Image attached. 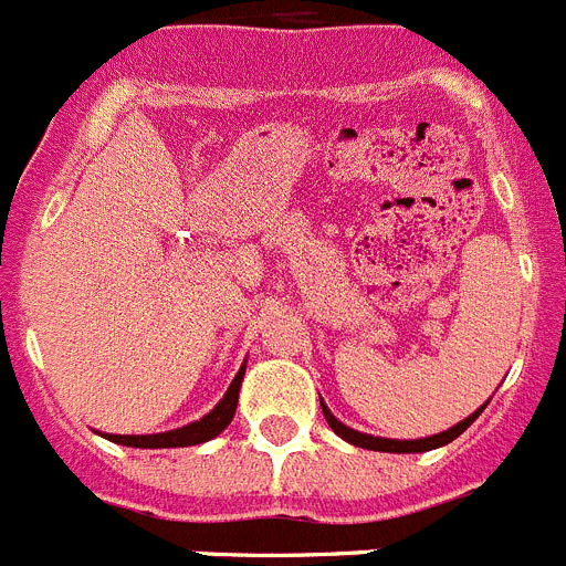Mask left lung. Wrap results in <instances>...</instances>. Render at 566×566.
Instances as JSON below:
<instances>
[{"instance_id":"left-lung-1","label":"left lung","mask_w":566,"mask_h":566,"mask_svg":"<svg viewBox=\"0 0 566 566\" xmlns=\"http://www.w3.org/2000/svg\"><path fill=\"white\" fill-rule=\"evenodd\" d=\"M488 402H490V399H488ZM488 402H484L482 408H476V411L470 413V417H464L462 422H457L453 428H448V431H442V433H433V437H424V439H385V437H371V433L354 431V428L343 424L337 417H334L332 411H328V405L319 399V405H323V413H326L328 428H332V431L337 433L339 439L357 444V448H365V451H382V453H422V451H433V448H442V444H448V442H453L457 437H462L470 424L476 422L479 413L488 408Z\"/></svg>"}]
</instances>
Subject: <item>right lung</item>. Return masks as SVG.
Segmentation results:
<instances>
[{
	"label": "right lung",
	"instance_id": "add662e5",
	"mask_svg": "<svg viewBox=\"0 0 566 566\" xmlns=\"http://www.w3.org/2000/svg\"><path fill=\"white\" fill-rule=\"evenodd\" d=\"M243 374H247V363L240 365V371L234 374L232 385L227 388L223 399L214 405L212 411L207 417H201L198 422H189L184 428H175V431H164V433H102L104 439L115 444H127V448H189V444H201L214 439L218 433H223L229 422L234 417V408H238V394H240V382H243Z\"/></svg>",
	"mask_w": 566,
	"mask_h": 566
}]
</instances>
